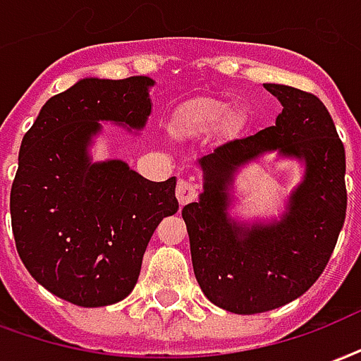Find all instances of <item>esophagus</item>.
Here are the masks:
<instances>
[{
  "label": "esophagus",
  "mask_w": 361,
  "mask_h": 361,
  "mask_svg": "<svg viewBox=\"0 0 361 361\" xmlns=\"http://www.w3.org/2000/svg\"><path fill=\"white\" fill-rule=\"evenodd\" d=\"M176 197H178V201L180 204H188V202L195 201L197 199V185H195L193 181L188 180H180L178 181V188H176Z\"/></svg>",
  "instance_id": "esophagus-1"
}]
</instances>
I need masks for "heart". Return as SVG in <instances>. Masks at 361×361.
I'll return each mask as SVG.
<instances>
[{
    "label": "heart",
    "instance_id": "heart-1",
    "mask_svg": "<svg viewBox=\"0 0 361 361\" xmlns=\"http://www.w3.org/2000/svg\"><path fill=\"white\" fill-rule=\"evenodd\" d=\"M229 113V105L224 101L208 99L183 106L178 114V130L185 135H199L218 126Z\"/></svg>",
    "mask_w": 361,
    "mask_h": 361
}]
</instances>
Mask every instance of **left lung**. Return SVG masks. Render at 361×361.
<instances>
[{"instance_id": "left-lung-1", "label": "left lung", "mask_w": 361, "mask_h": 361, "mask_svg": "<svg viewBox=\"0 0 361 361\" xmlns=\"http://www.w3.org/2000/svg\"><path fill=\"white\" fill-rule=\"evenodd\" d=\"M264 87L283 106L276 124L197 159L202 191L181 210L202 293L245 316L302 296L329 262L346 216V159L329 111L316 95L290 85ZM268 152L296 159L303 178L277 219L239 221L231 216L234 176Z\"/></svg>"}]
</instances>
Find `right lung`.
Here are the masks:
<instances>
[{"instance_id":"1","label":"right lung","mask_w":361,"mask_h":361,"mask_svg":"<svg viewBox=\"0 0 361 361\" xmlns=\"http://www.w3.org/2000/svg\"><path fill=\"white\" fill-rule=\"evenodd\" d=\"M154 80L84 78L53 95L24 133L11 188L20 260L66 302L97 308L135 287L162 218L178 212L176 178L149 181L120 159L95 162L101 122L141 132Z\"/></svg>"}]
</instances>
